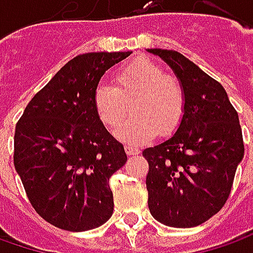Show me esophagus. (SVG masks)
<instances>
[{
    "label": "esophagus",
    "instance_id": "obj_1",
    "mask_svg": "<svg viewBox=\"0 0 253 253\" xmlns=\"http://www.w3.org/2000/svg\"><path fill=\"white\" fill-rule=\"evenodd\" d=\"M125 152H126V155H128V156H135V155H139V153H141L139 149L132 148V146H125Z\"/></svg>",
    "mask_w": 253,
    "mask_h": 253
}]
</instances>
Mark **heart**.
I'll return each instance as SVG.
<instances>
[{"mask_svg": "<svg viewBox=\"0 0 253 253\" xmlns=\"http://www.w3.org/2000/svg\"><path fill=\"white\" fill-rule=\"evenodd\" d=\"M115 85L101 82L94 91V107L100 121L115 129L126 118L132 104L133 118L115 132L129 145H143L159 133L170 136L177 131L184 115V92L173 77L166 76L151 59L138 57L121 67Z\"/></svg>", "mask_w": 253, "mask_h": 253, "instance_id": "1", "label": "heart"}]
</instances>
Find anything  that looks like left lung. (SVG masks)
<instances>
[{
  "mask_svg": "<svg viewBox=\"0 0 253 253\" xmlns=\"http://www.w3.org/2000/svg\"><path fill=\"white\" fill-rule=\"evenodd\" d=\"M148 52L168 63L186 100L174 135L142 153L149 163V211L168 227H197L222 209L244 159L238 112L224 87L187 57L166 49Z\"/></svg>",
  "mask_w": 253,
  "mask_h": 253,
  "instance_id": "obj_1",
  "label": "left lung"
}]
</instances>
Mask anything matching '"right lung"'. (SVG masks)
Returning a JSON list of instances; mask_svg holds the SVG:
<instances>
[{"mask_svg": "<svg viewBox=\"0 0 253 253\" xmlns=\"http://www.w3.org/2000/svg\"><path fill=\"white\" fill-rule=\"evenodd\" d=\"M131 53L97 52L72 59L16 124L15 170L36 212L57 228L82 232L111 218L108 181L128 158L100 121L94 91L104 73Z\"/></svg>", "mask_w": 253, "mask_h": 253, "instance_id": "add662e5", "label": "right lung"}]
</instances>
